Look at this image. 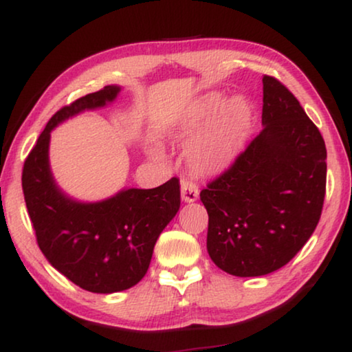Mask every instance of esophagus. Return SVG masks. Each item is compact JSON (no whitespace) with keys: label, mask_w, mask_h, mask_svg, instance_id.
I'll return each instance as SVG.
<instances>
[{"label":"esophagus","mask_w":352,"mask_h":352,"mask_svg":"<svg viewBox=\"0 0 352 352\" xmlns=\"http://www.w3.org/2000/svg\"><path fill=\"white\" fill-rule=\"evenodd\" d=\"M198 186L192 181H182L181 184V197L186 203H193L198 198Z\"/></svg>","instance_id":"obj_1"}]
</instances>
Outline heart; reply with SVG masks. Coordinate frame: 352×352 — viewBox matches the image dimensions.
<instances>
[{
	"label": "heart",
	"instance_id": "1",
	"mask_svg": "<svg viewBox=\"0 0 352 352\" xmlns=\"http://www.w3.org/2000/svg\"><path fill=\"white\" fill-rule=\"evenodd\" d=\"M251 125L252 109L241 96L227 103L221 94L203 96L182 125V136L195 138L186 154L188 168L200 176L221 175L236 159Z\"/></svg>",
	"mask_w": 352,
	"mask_h": 352
}]
</instances>
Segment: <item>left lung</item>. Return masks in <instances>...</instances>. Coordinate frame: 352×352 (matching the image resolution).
Returning <instances> with one entry per match:
<instances>
[{
    "mask_svg": "<svg viewBox=\"0 0 352 352\" xmlns=\"http://www.w3.org/2000/svg\"><path fill=\"white\" fill-rule=\"evenodd\" d=\"M263 130L200 193L211 261L239 278L292 261L318 226L327 177L322 135L298 100L263 76Z\"/></svg>",
    "mask_w": 352,
    "mask_h": 352,
    "instance_id": "obj_1",
    "label": "left lung"
}]
</instances>
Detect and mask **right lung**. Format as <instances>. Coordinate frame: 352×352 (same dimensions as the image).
<instances>
[{
  "label": "right lung",
  "mask_w": 352,
  "mask_h": 352,
  "mask_svg": "<svg viewBox=\"0 0 352 352\" xmlns=\"http://www.w3.org/2000/svg\"><path fill=\"white\" fill-rule=\"evenodd\" d=\"M119 91V85H106L55 113L22 173L39 249L57 272L95 294L120 292L144 278L157 239L181 206L177 177L155 188H124L95 203L74 200L55 182L49 164L50 131L76 114L104 108Z\"/></svg>",
  "instance_id": "1"
}]
</instances>
